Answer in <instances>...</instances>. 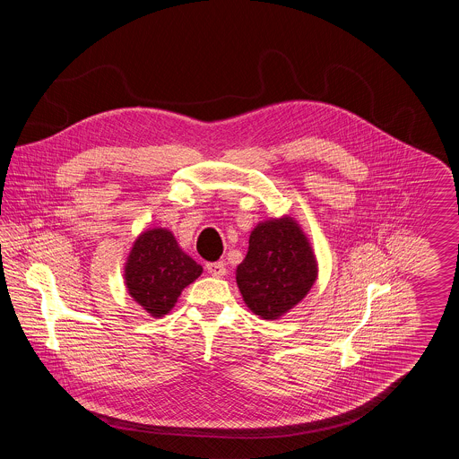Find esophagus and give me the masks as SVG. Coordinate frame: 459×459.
Returning a JSON list of instances; mask_svg holds the SVG:
<instances>
[{
	"instance_id": "1",
	"label": "esophagus",
	"mask_w": 459,
	"mask_h": 459,
	"mask_svg": "<svg viewBox=\"0 0 459 459\" xmlns=\"http://www.w3.org/2000/svg\"><path fill=\"white\" fill-rule=\"evenodd\" d=\"M206 270H208V273L210 275H213V277H221V275H225V263L223 262H215V263H206Z\"/></svg>"
}]
</instances>
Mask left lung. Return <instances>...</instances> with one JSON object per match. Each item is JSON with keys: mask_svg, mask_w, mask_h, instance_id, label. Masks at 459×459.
<instances>
[{"mask_svg": "<svg viewBox=\"0 0 459 459\" xmlns=\"http://www.w3.org/2000/svg\"><path fill=\"white\" fill-rule=\"evenodd\" d=\"M316 273L305 232L290 217H284L255 227L236 281L244 303L255 315L277 320L305 298Z\"/></svg>", "mask_w": 459, "mask_h": 459, "instance_id": "left-lung-1", "label": "left lung"}]
</instances>
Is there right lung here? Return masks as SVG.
I'll list each match as a JSON object with an SVG mask.
<instances>
[{"label": "right lung", "instance_id": "obj_1", "mask_svg": "<svg viewBox=\"0 0 459 459\" xmlns=\"http://www.w3.org/2000/svg\"><path fill=\"white\" fill-rule=\"evenodd\" d=\"M203 273L201 264L187 256L167 229L143 232L126 263V285L135 303L152 316L167 315L182 289Z\"/></svg>", "mask_w": 459, "mask_h": 459}]
</instances>
